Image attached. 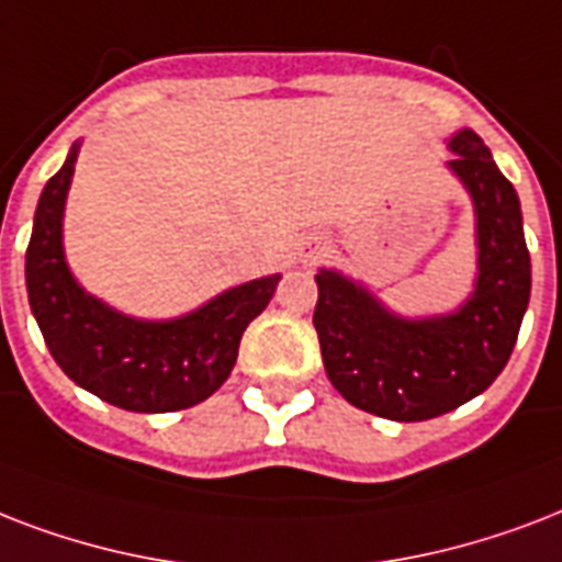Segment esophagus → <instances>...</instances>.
I'll return each instance as SVG.
<instances>
[{"label":"esophagus","mask_w":562,"mask_h":562,"mask_svg":"<svg viewBox=\"0 0 562 562\" xmlns=\"http://www.w3.org/2000/svg\"><path fill=\"white\" fill-rule=\"evenodd\" d=\"M322 251H325V243H322L319 237H313V240H307L302 246V258L304 260H313V258H319Z\"/></svg>","instance_id":"obj_1"}]
</instances>
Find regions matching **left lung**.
<instances>
[{"mask_svg": "<svg viewBox=\"0 0 562 562\" xmlns=\"http://www.w3.org/2000/svg\"><path fill=\"white\" fill-rule=\"evenodd\" d=\"M451 172L475 204V293L454 313L404 319L367 286L319 269L313 328L334 390L360 411L425 422L475 398L502 375L530 299L519 195L475 132L448 140Z\"/></svg>", "mask_w": 562, "mask_h": 562, "instance_id": "1", "label": "left lung"}]
</instances>
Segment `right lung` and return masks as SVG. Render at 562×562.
Segmentation results:
<instances>
[{"label": "right lung", "mask_w": 562, "mask_h": 562, "mask_svg": "<svg viewBox=\"0 0 562 562\" xmlns=\"http://www.w3.org/2000/svg\"><path fill=\"white\" fill-rule=\"evenodd\" d=\"M78 146L46 181L25 249L29 304L52 358L69 381L134 413H172L204 402L237 363L243 330L281 276L232 286L199 311L167 322L132 319L85 293L64 260V202Z\"/></svg>", "instance_id": "obj_1"}]
</instances>
